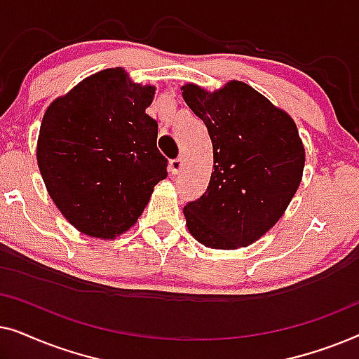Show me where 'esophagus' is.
Segmentation results:
<instances>
[{
  "label": "esophagus",
  "instance_id": "34e87169",
  "mask_svg": "<svg viewBox=\"0 0 359 359\" xmlns=\"http://www.w3.org/2000/svg\"><path fill=\"white\" fill-rule=\"evenodd\" d=\"M184 166V158L183 156H180V158H175L170 161V173L171 175H178L181 170H183Z\"/></svg>",
  "mask_w": 359,
  "mask_h": 359
}]
</instances>
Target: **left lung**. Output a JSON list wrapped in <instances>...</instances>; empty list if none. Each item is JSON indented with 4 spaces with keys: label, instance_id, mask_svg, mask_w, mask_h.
<instances>
[{
    "label": "left lung",
    "instance_id": "1",
    "mask_svg": "<svg viewBox=\"0 0 359 359\" xmlns=\"http://www.w3.org/2000/svg\"><path fill=\"white\" fill-rule=\"evenodd\" d=\"M181 93L214 150L208 189L183 209L189 233L209 248L247 247L281 219L301 184L306 150L296 122L243 81L214 93L188 83Z\"/></svg>",
    "mask_w": 359,
    "mask_h": 359
}]
</instances>
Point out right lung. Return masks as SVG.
I'll list each match as a JSON object with an SVG mask.
<instances>
[{"instance_id":"obj_1","label":"right lung","mask_w":359,"mask_h":359,"mask_svg":"<svg viewBox=\"0 0 359 359\" xmlns=\"http://www.w3.org/2000/svg\"><path fill=\"white\" fill-rule=\"evenodd\" d=\"M155 86L124 68L88 76L43 114L37 165L68 222L96 238H116L137 222L168 160L156 149L158 124L147 114Z\"/></svg>"}]
</instances>
